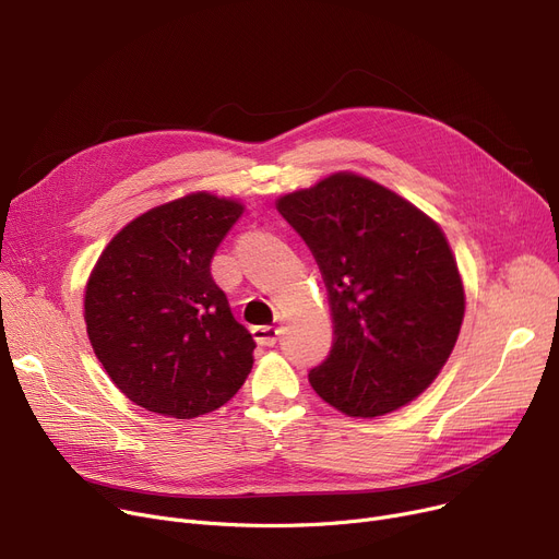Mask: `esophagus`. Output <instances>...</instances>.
Instances as JSON below:
<instances>
[{"label": "esophagus", "mask_w": 559, "mask_h": 559, "mask_svg": "<svg viewBox=\"0 0 559 559\" xmlns=\"http://www.w3.org/2000/svg\"><path fill=\"white\" fill-rule=\"evenodd\" d=\"M278 329L274 326H255L253 329V340L260 344V346H274L278 342Z\"/></svg>", "instance_id": "1"}]
</instances>
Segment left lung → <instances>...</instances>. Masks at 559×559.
Listing matches in <instances>:
<instances>
[{"mask_svg":"<svg viewBox=\"0 0 559 559\" xmlns=\"http://www.w3.org/2000/svg\"><path fill=\"white\" fill-rule=\"evenodd\" d=\"M312 251L329 292L333 346L308 373L348 417L415 401L447 365L464 319V285L444 230L367 176L335 171L276 201Z\"/></svg>","mask_w":559,"mask_h":559,"instance_id":"8db88e82","label":"left lung"}]
</instances>
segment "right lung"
<instances>
[{
    "mask_svg": "<svg viewBox=\"0 0 559 559\" xmlns=\"http://www.w3.org/2000/svg\"><path fill=\"white\" fill-rule=\"evenodd\" d=\"M242 213L240 201L211 192L156 205L115 235L87 278L83 319L95 356L150 413H213L253 367L255 342L211 276Z\"/></svg>",
    "mask_w": 559,
    "mask_h": 559,
    "instance_id": "obj_1",
    "label": "right lung"
}]
</instances>
